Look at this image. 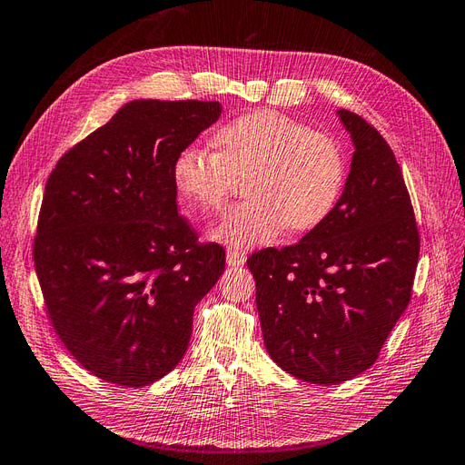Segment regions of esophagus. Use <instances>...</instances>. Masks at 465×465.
I'll return each instance as SVG.
<instances>
[{
  "instance_id": "1",
  "label": "esophagus",
  "mask_w": 465,
  "mask_h": 465,
  "mask_svg": "<svg viewBox=\"0 0 465 465\" xmlns=\"http://www.w3.org/2000/svg\"><path fill=\"white\" fill-rule=\"evenodd\" d=\"M225 261H228L230 267H242V264L247 261V255L243 253V251L228 249V253H225Z\"/></svg>"
}]
</instances>
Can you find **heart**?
Listing matches in <instances>:
<instances>
[{
	"mask_svg": "<svg viewBox=\"0 0 465 465\" xmlns=\"http://www.w3.org/2000/svg\"><path fill=\"white\" fill-rule=\"evenodd\" d=\"M214 152L181 150L171 167L173 184L189 210H220L245 177L249 201L225 214L210 235L235 249L274 242L286 225L310 232L335 210L344 187V157L325 132L288 114L251 111L212 134Z\"/></svg>",
	"mask_w": 465,
	"mask_h": 465,
	"instance_id": "heart-1",
	"label": "heart"
}]
</instances>
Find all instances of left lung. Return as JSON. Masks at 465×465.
Here are the masks:
<instances>
[{
	"label": "left lung",
	"mask_w": 465,
	"mask_h": 465,
	"mask_svg": "<svg viewBox=\"0 0 465 465\" xmlns=\"http://www.w3.org/2000/svg\"><path fill=\"white\" fill-rule=\"evenodd\" d=\"M354 153L329 218L296 245L247 259L267 352L303 381L362 374L411 300L419 230L400 163L362 116L337 111Z\"/></svg>",
	"instance_id": "left-lung-1"
}]
</instances>
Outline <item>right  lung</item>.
<instances>
[{
  "label": "right lung",
  "mask_w": 465,
  "mask_h": 465,
  "mask_svg": "<svg viewBox=\"0 0 465 465\" xmlns=\"http://www.w3.org/2000/svg\"><path fill=\"white\" fill-rule=\"evenodd\" d=\"M220 114L218 101L126 103L46 181L33 245L46 313L104 381L142 388L169 374L223 272V247L198 243L171 177L175 155Z\"/></svg>",
  "instance_id": "add662e5"
}]
</instances>
